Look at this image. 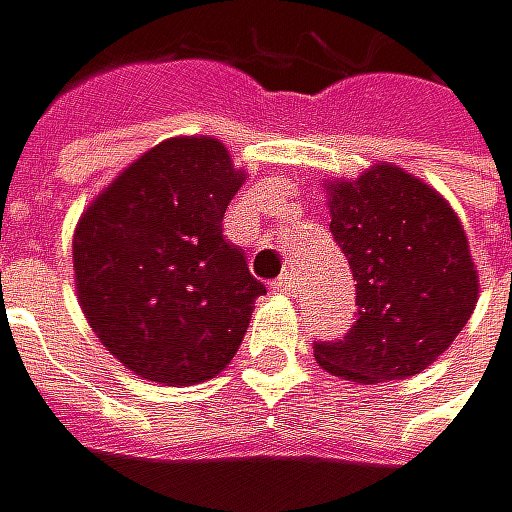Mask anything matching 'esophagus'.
I'll use <instances>...</instances> for the list:
<instances>
[{
  "label": "esophagus",
  "instance_id": "obj_1",
  "mask_svg": "<svg viewBox=\"0 0 512 512\" xmlns=\"http://www.w3.org/2000/svg\"><path fill=\"white\" fill-rule=\"evenodd\" d=\"M273 291H279V294H297V279L291 273H285V276H279L273 282Z\"/></svg>",
  "mask_w": 512,
  "mask_h": 512
}]
</instances>
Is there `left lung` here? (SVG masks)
I'll return each mask as SVG.
<instances>
[{
    "label": "left lung",
    "instance_id": "left-lung-1",
    "mask_svg": "<svg viewBox=\"0 0 512 512\" xmlns=\"http://www.w3.org/2000/svg\"><path fill=\"white\" fill-rule=\"evenodd\" d=\"M330 233L357 282V321L315 360L345 381H402L435 363L477 303L468 236L447 200L393 164L330 194Z\"/></svg>",
    "mask_w": 512,
    "mask_h": 512
}]
</instances>
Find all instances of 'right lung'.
Masks as SVG:
<instances>
[{
	"mask_svg": "<svg viewBox=\"0 0 512 512\" xmlns=\"http://www.w3.org/2000/svg\"><path fill=\"white\" fill-rule=\"evenodd\" d=\"M242 179L218 140L176 137L83 212L80 306L101 345L140 378L200 384L239 351L254 300L267 294L221 224Z\"/></svg>",
	"mask_w": 512,
	"mask_h": 512,
	"instance_id": "right-lung-1",
	"label": "right lung"
}]
</instances>
